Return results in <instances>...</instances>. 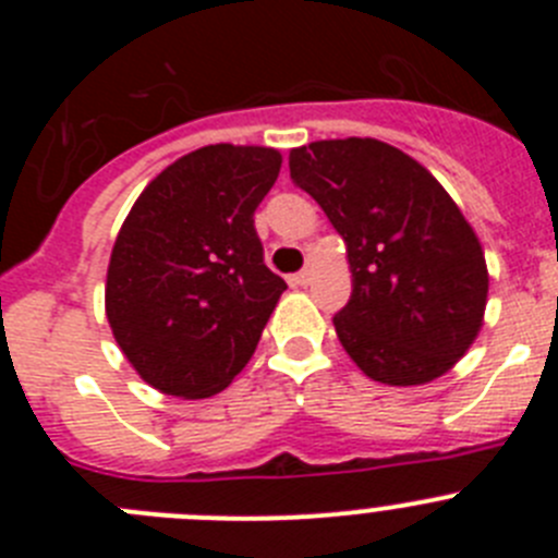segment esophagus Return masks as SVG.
<instances>
[{
  "instance_id": "34e87169",
  "label": "esophagus",
  "mask_w": 558,
  "mask_h": 558,
  "mask_svg": "<svg viewBox=\"0 0 558 558\" xmlns=\"http://www.w3.org/2000/svg\"><path fill=\"white\" fill-rule=\"evenodd\" d=\"M310 282H313V263H307V268L299 270L295 276H290V284H293V288H304V284Z\"/></svg>"
}]
</instances>
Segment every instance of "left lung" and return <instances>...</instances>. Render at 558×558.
Masks as SVG:
<instances>
[{"instance_id": "1", "label": "left lung", "mask_w": 558, "mask_h": 558, "mask_svg": "<svg viewBox=\"0 0 558 558\" xmlns=\"http://www.w3.org/2000/svg\"><path fill=\"white\" fill-rule=\"evenodd\" d=\"M290 179L347 245L352 295L332 324L360 372L386 386H425L450 372L483 327L489 270L445 186L368 136L293 147Z\"/></svg>"}]
</instances>
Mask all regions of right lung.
Wrapping results in <instances>:
<instances>
[{
	"label": "right lung",
	"mask_w": 558,
	"mask_h": 558,
	"mask_svg": "<svg viewBox=\"0 0 558 558\" xmlns=\"http://www.w3.org/2000/svg\"><path fill=\"white\" fill-rule=\"evenodd\" d=\"M282 167L259 145H206L142 190L106 276V315L136 374L156 391L206 399L254 354L282 276L263 263L254 211Z\"/></svg>",
	"instance_id": "1"
}]
</instances>
